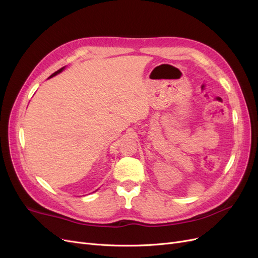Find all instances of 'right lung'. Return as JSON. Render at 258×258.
I'll use <instances>...</instances> for the list:
<instances>
[{"instance_id":"1","label":"right lung","mask_w":258,"mask_h":258,"mask_svg":"<svg viewBox=\"0 0 258 258\" xmlns=\"http://www.w3.org/2000/svg\"><path fill=\"white\" fill-rule=\"evenodd\" d=\"M63 69H64V67H63V68H61L60 70H58V71H57V72H54L53 74H51V75H50V77H52V76H54V75H57V74H58V73H60V72H61V71H62V70H63Z\"/></svg>"}]
</instances>
